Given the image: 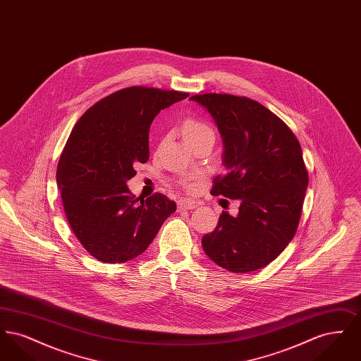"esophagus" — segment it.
<instances>
[{
  "label": "esophagus",
  "instance_id": "obj_1",
  "mask_svg": "<svg viewBox=\"0 0 361 361\" xmlns=\"http://www.w3.org/2000/svg\"><path fill=\"white\" fill-rule=\"evenodd\" d=\"M196 207H197V204L193 200H190V199H181L178 202V204H177L178 211H181V209H193Z\"/></svg>",
  "mask_w": 361,
  "mask_h": 361
}]
</instances>
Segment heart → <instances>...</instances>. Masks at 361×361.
<instances>
[{"mask_svg":"<svg viewBox=\"0 0 361 361\" xmlns=\"http://www.w3.org/2000/svg\"><path fill=\"white\" fill-rule=\"evenodd\" d=\"M181 131H183V137L188 145H192V143H195L197 140H202V139H206V137H215L214 130L208 124H206L204 121L193 119V118H189L183 123ZM180 183L185 188L192 189V187H193L189 178H181Z\"/></svg>","mask_w":361,"mask_h":361,"instance_id":"b5f03b06","label":"heart"}]
</instances>
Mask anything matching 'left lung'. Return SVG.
Instances as JSON below:
<instances>
[{
  "mask_svg": "<svg viewBox=\"0 0 361 361\" xmlns=\"http://www.w3.org/2000/svg\"><path fill=\"white\" fill-rule=\"evenodd\" d=\"M189 100L206 108L224 139L226 173L215 177L211 193L240 200L238 215L224 211L203 249L230 272L261 269L287 247L299 224L309 184L300 143L252 99L206 93Z\"/></svg>",
  "mask_w": 361,
  "mask_h": 361,
  "instance_id": "left-lung-1",
  "label": "left lung"
}]
</instances>
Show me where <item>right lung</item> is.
<instances>
[{"label":"right lung","instance_id":"1","mask_svg":"<svg viewBox=\"0 0 361 361\" xmlns=\"http://www.w3.org/2000/svg\"><path fill=\"white\" fill-rule=\"evenodd\" d=\"M188 93L131 86L92 105L75 123L58 162L56 183L70 227L89 255L126 262L142 255L176 203L162 193L135 197L127 181L149 161V130L161 109Z\"/></svg>","mask_w":361,"mask_h":361}]
</instances>
